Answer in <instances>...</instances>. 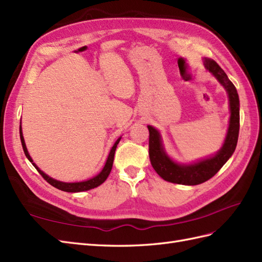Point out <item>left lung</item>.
<instances>
[{"label": "left lung", "instance_id": "left-lung-1", "mask_svg": "<svg viewBox=\"0 0 262 262\" xmlns=\"http://www.w3.org/2000/svg\"><path fill=\"white\" fill-rule=\"evenodd\" d=\"M204 65L213 74L225 89L227 90L230 107L229 128L225 143L213 158L206 159L195 164L182 165L169 159L162 146L160 133L153 126L147 125L148 129V157L151 164L162 179L183 185H199L208 181L223 167L235 152L239 136V97L236 87L218 63L210 58H204Z\"/></svg>", "mask_w": 262, "mask_h": 262}]
</instances>
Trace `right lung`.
Instances as JSON below:
<instances>
[{"mask_svg":"<svg viewBox=\"0 0 262 262\" xmlns=\"http://www.w3.org/2000/svg\"><path fill=\"white\" fill-rule=\"evenodd\" d=\"M19 137H20V142H22V146H23V150H24V153L26 155V158L30 160L31 163L34 165V167L37 169L38 173L43 176V179L51 184L52 186L58 188L60 190H63V192H69V193H77V192H83V190H88V189H91V188H95L99 185H101V184L107 180V178L109 176L110 172H111V168H112V164H114V159H115V152H116V148H117V145L118 143L120 142V139L119 138L117 141L115 145L112 146L111 151L109 153V157L107 159V162H105L104 164V167L102 168V171L99 173L97 176H95V178L90 179L88 181H84V182H78V183H63V182H59V181H56L52 178H49V176H47L44 172H41L40 169L36 166V164L33 163V160L32 158L30 157V154H28L27 152V148H26V145H25V142H24V138H23V134H22V129H20V125H19Z\"/></svg>","mask_w":262,"mask_h":262,"instance_id":"1","label":"right lung"}]
</instances>
